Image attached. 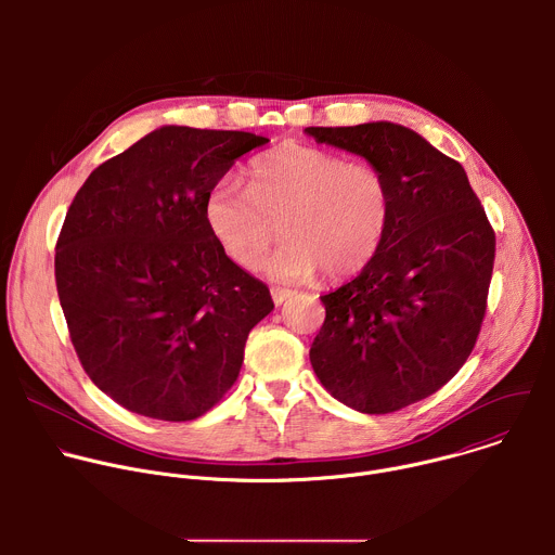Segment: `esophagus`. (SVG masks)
<instances>
[{
  "mask_svg": "<svg viewBox=\"0 0 555 555\" xmlns=\"http://www.w3.org/2000/svg\"><path fill=\"white\" fill-rule=\"evenodd\" d=\"M270 294H272V300H274L276 305H281V302H283V300H287L294 292H292V289H285V287H272V289H270Z\"/></svg>",
  "mask_w": 555,
  "mask_h": 555,
  "instance_id": "1",
  "label": "esophagus"
}]
</instances>
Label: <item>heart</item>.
<instances>
[{
  "instance_id": "1",
  "label": "heart",
  "mask_w": 555,
  "mask_h": 555,
  "mask_svg": "<svg viewBox=\"0 0 555 555\" xmlns=\"http://www.w3.org/2000/svg\"><path fill=\"white\" fill-rule=\"evenodd\" d=\"M204 219L221 250L246 270L261 263L283 230L287 242L263 266L272 281H307L321 268L327 279H347L382 250L392 189L371 163L283 142L253 163L250 186L219 178L206 193Z\"/></svg>"
}]
</instances>
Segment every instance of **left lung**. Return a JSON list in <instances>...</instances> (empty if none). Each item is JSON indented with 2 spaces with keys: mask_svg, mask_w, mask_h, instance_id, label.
Segmentation results:
<instances>
[{
  "mask_svg": "<svg viewBox=\"0 0 555 555\" xmlns=\"http://www.w3.org/2000/svg\"><path fill=\"white\" fill-rule=\"evenodd\" d=\"M379 167L392 221L377 257L321 296L325 323L309 360L345 406L395 413L450 382L477 345L496 236L463 167L409 127H307Z\"/></svg>",
  "mask_w": 555,
  "mask_h": 555,
  "instance_id": "left-lung-1",
  "label": "left lung"
}]
</instances>
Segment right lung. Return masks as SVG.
I'll list each match as a JSON object with an SVG mask.
<instances>
[{
	"label": "right lung",
	"mask_w": 555,
	"mask_h": 555,
	"mask_svg": "<svg viewBox=\"0 0 555 555\" xmlns=\"http://www.w3.org/2000/svg\"><path fill=\"white\" fill-rule=\"evenodd\" d=\"M270 142L167 125L103 163L67 208L54 279L90 379L131 413L191 422L236 382L270 289L210 234L204 202Z\"/></svg>",
	"instance_id": "right-lung-1"
}]
</instances>
